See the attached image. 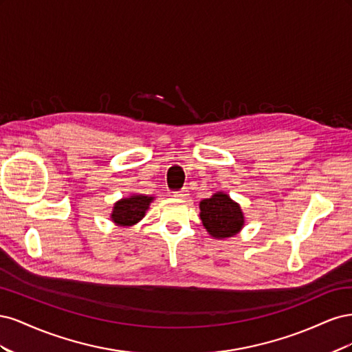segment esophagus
<instances>
[{
    "instance_id": "1",
    "label": "esophagus",
    "mask_w": 352,
    "mask_h": 352,
    "mask_svg": "<svg viewBox=\"0 0 352 352\" xmlns=\"http://www.w3.org/2000/svg\"><path fill=\"white\" fill-rule=\"evenodd\" d=\"M173 197L177 198V199H185V198L188 197V190H186V189L176 190V192H173Z\"/></svg>"
}]
</instances>
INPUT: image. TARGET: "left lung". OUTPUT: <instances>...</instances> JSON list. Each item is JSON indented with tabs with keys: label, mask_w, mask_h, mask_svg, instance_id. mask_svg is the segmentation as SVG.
Instances as JSON below:
<instances>
[{
	"label": "left lung",
	"mask_w": 352,
	"mask_h": 352,
	"mask_svg": "<svg viewBox=\"0 0 352 352\" xmlns=\"http://www.w3.org/2000/svg\"><path fill=\"white\" fill-rule=\"evenodd\" d=\"M199 217L207 232L216 239L238 235L245 223L239 204L225 192H216L211 198L202 199Z\"/></svg>",
	"instance_id": "8db88e82"
}]
</instances>
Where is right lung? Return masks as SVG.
Here are the masks:
<instances>
[{
	"label": "right lung",
	"mask_w": 352,
	"mask_h": 352,
	"mask_svg": "<svg viewBox=\"0 0 352 352\" xmlns=\"http://www.w3.org/2000/svg\"><path fill=\"white\" fill-rule=\"evenodd\" d=\"M153 199L154 197L146 195H132L129 198H122L113 207L111 220L117 226H133L138 221L142 220Z\"/></svg>",
	"instance_id": "1"
}]
</instances>
